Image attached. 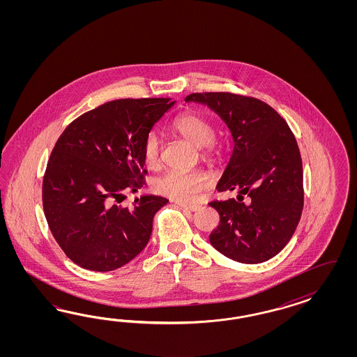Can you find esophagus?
<instances>
[{"instance_id": "34e87169", "label": "esophagus", "mask_w": 357, "mask_h": 357, "mask_svg": "<svg viewBox=\"0 0 357 357\" xmlns=\"http://www.w3.org/2000/svg\"><path fill=\"white\" fill-rule=\"evenodd\" d=\"M179 206L184 208V209H187V211H191V212L200 209V206H197V204H179Z\"/></svg>"}]
</instances>
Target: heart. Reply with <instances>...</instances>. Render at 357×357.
<instances>
[{
  "instance_id": "heart-1",
  "label": "heart",
  "mask_w": 357,
  "mask_h": 357,
  "mask_svg": "<svg viewBox=\"0 0 357 357\" xmlns=\"http://www.w3.org/2000/svg\"><path fill=\"white\" fill-rule=\"evenodd\" d=\"M173 128L183 139L202 149L206 157H216L220 146L215 141L216 130L213 124L206 116L197 112H185L174 120ZM161 151V142L158 135L151 130L146 133L142 144L144 160L149 166L158 162ZM212 184L211 175L204 170L179 172L169 170L158 176L154 182V190L158 194L167 196L178 203H191L195 199L209 188Z\"/></svg>"
}]
</instances>
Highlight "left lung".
Segmentation results:
<instances>
[{
  "label": "left lung",
  "instance_id": "1",
  "mask_svg": "<svg viewBox=\"0 0 357 357\" xmlns=\"http://www.w3.org/2000/svg\"><path fill=\"white\" fill-rule=\"evenodd\" d=\"M184 100L212 108L227 123L234 141L217 190H236L239 195L238 200L209 203L220 215V224L209 236L211 245L239 263L273 258L292 238L303 213V160L292 130L270 105L257 98L194 93Z\"/></svg>",
  "mask_w": 357,
  "mask_h": 357
}]
</instances>
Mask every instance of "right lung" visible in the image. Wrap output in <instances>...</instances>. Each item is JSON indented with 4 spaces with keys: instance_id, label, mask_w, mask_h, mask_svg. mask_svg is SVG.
<instances>
[{
    "instance_id": "add662e5",
    "label": "right lung",
    "mask_w": 357,
    "mask_h": 357,
    "mask_svg": "<svg viewBox=\"0 0 357 357\" xmlns=\"http://www.w3.org/2000/svg\"><path fill=\"white\" fill-rule=\"evenodd\" d=\"M174 103L111 100L73 120L56 141L44 173V215L59 246L79 267L116 270L146 246L153 217L167 199L146 195L130 208L119 199L145 183L144 139Z\"/></svg>"
}]
</instances>
